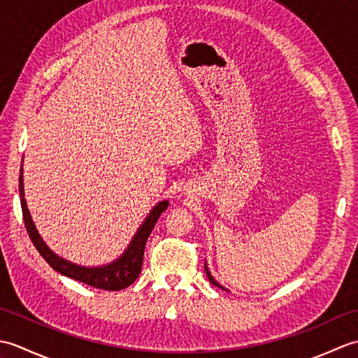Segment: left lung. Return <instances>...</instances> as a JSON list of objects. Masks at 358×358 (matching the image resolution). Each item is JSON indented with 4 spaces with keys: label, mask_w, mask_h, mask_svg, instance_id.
Instances as JSON below:
<instances>
[{
    "label": "left lung",
    "mask_w": 358,
    "mask_h": 358,
    "mask_svg": "<svg viewBox=\"0 0 358 358\" xmlns=\"http://www.w3.org/2000/svg\"><path fill=\"white\" fill-rule=\"evenodd\" d=\"M204 271H206V275H208V278H209V281H210L212 285L217 286V287H220V289H223V291H226V287H224V286H222V285H220L218 281H217L214 277L210 275V272H209V269H208V266H206V264H204Z\"/></svg>",
    "instance_id": "8db88e82"
}]
</instances>
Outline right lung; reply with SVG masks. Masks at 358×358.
<instances>
[{
	"mask_svg": "<svg viewBox=\"0 0 358 358\" xmlns=\"http://www.w3.org/2000/svg\"><path fill=\"white\" fill-rule=\"evenodd\" d=\"M22 166L20 173V200H21V209H22V218H24V224L30 240H32L34 246L38 249L45 262L50 264V268L57 272L63 273V275L78 280L81 283H86L89 286H94L96 289H104V291H121L127 286H131L134 281L138 278L143 266V257H144V248H146V241L149 235L154 229L155 223L158 222L159 215L169 206V201L163 200L159 201L157 206H154L149 212L148 218L144 220L140 229L136 231L131 245L127 246L124 254L115 262L109 264L98 266V268H86V266H80L64 260V258L58 257L55 252L48 248V245L43 241V238L38 234L36 227L30 217V212L27 209V203L24 200V186H22Z\"/></svg>",
	"mask_w": 358,
	"mask_h": 358,
	"instance_id": "1",
	"label": "right lung"
}]
</instances>
